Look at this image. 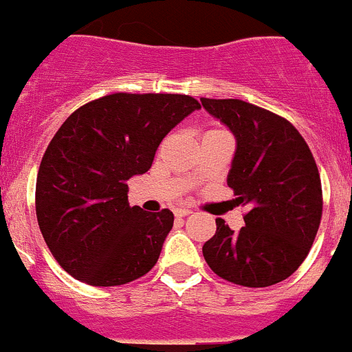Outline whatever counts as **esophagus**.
Instances as JSON below:
<instances>
[{"mask_svg": "<svg viewBox=\"0 0 352 352\" xmlns=\"http://www.w3.org/2000/svg\"><path fill=\"white\" fill-rule=\"evenodd\" d=\"M190 213H192L190 208H176V210H174V214H176V217H186V214H190Z\"/></svg>", "mask_w": 352, "mask_h": 352, "instance_id": "esophagus-1", "label": "esophagus"}]
</instances>
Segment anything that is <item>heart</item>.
Returning <instances> with one entry per match:
<instances>
[{
	"mask_svg": "<svg viewBox=\"0 0 352 352\" xmlns=\"http://www.w3.org/2000/svg\"><path fill=\"white\" fill-rule=\"evenodd\" d=\"M210 132H222V130H219V129H214V130H210Z\"/></svg>",
	"mask_w": 352,
	"mask_h": 352,
	"instance_id": "b5f03b06",
	"label": "heart"
}]
</instances>
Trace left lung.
<instances>
[{
	"label": "left lung",
	"mask_w": 352,
	"mask_h": 352,
	"mask_svg": "<svg viewBox=\"0 0 352 352\" xmlns=\"http://www.w3.org/2000/svg\"><path fill=\"white\" fill-rule=\"evenodd\" d=\"M208 113L234 133L236 155L227 185L247 206L245 226L217 232L203 247L220 278L243 287L285 280L309 256L322 217L319 169L291 121L238 98H201Z\"/></svg>",
	"instance_id": "1"
}]
</instances>
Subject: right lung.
<instances>
[{
    "instance_id": "right-lung-1",
    "label": "right lung",
    "mask_w": 352,
    "mask_h": 352,
    "mask_svg": "<svg viewBox=\"0 0 352 352\" xmlns=\"http://www.w3.org/2000/svg\"><path fill=\"white\" fill-rule=\"evenodd\" d=\"M195 109L188 95L113 93L80 105L56 132L36 174V220L74 278L113 287L157 264L174 214L130 208L126 182L151 167L162 139Z\"/></svg>"
}]
</instances>
